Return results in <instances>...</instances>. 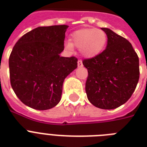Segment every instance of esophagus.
<instances>
[{"mask_svg": "<svg viewBox=\"0 0 147 147\" xmlns=\"http://www.w3.org/2000/svg\"><path fill=\"white\" fill-rule=\"evenodd\" d=\"M78 67H82L83 66L82 61V60H78Z\"/></svg>", "mask_w": 147, "mask_h": 147, "instance_id": "obj_1", "label": "esophagus"}]
</instances>
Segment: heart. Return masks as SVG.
<instances>
[{
    "mask_svg": "<svg viewBox=\"0 0 147 147\" xmlns=\"http://www.w3.org/2000/svg\"><path fill=\"white\" fill-rule=\"evenodd\" d=\"M70 41L65 42L67 50L71 51L73 46L80 49L81 54L88 59L98 55L105 49L107 42V36L100 29L83 28L71 34Z\"/></svg>",
    "mask_w": 147,
    "mask_h": 147,
    "instance_id": "1",
    "label": "heart"
}]
</instances>
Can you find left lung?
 I'll list each match as a JSON object with an SVG mask.
<instances>
[{
	"mask_svg": "<svg viewBox=\"0 0 147 147\" xmlns=\"http://www.w3.org/2000/svg\"><path fill=\"white\" fill-rule=\"evenodd\" d=\"M106 49L92 59L83 60L88 76L85 83L88 99L101 109H114L126 103L135 91L140 78L139 58L125 38L108 28Z\"/></svg>",
	"mask_w": 147,
	"mask_h": 147,
	"instance_id": "1",
	"label": "left lung"
}]
</instances>
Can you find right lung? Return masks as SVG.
I'll return each mask as SVG.
<instances>
[{
  "label": "right lung",
  "instance_id": "1",
  "mask_svg": "<svg viewBox=\"0 0 147 147\" xmlns=\"http://www.w3.org/2000/svg\"><path fill=\"white\" fill-rule=\"evenodd\" d=\"M67 25L39 26L20 39L9 58L13 92L26 106L53 108L61 100L65 78L78 66L74 56L61 57Z\"/></svg>",
  "mask_w": 147,
  "mask_h": 147
}]
</instances>
